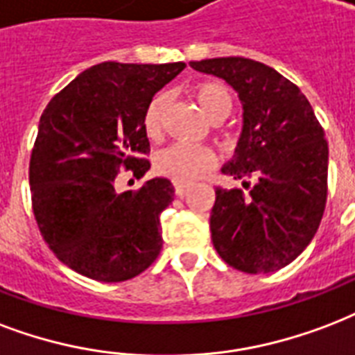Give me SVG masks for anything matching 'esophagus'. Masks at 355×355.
Returning <instances> with one entry per match:
<instances>
[{"label": "esophagus", "mask_w": 355, "mask_h": 355, "mask_svg": "<svg viewBox=\"0 0 355 355\" xmlns=\"http://www.w3.org/2000/svg\"><path fill=\"white\" fill-rule=\"evenodd\" d=\"M173 186H175V196L177 197H184L186 196V191L189 189V184L186 182H175Z\"/></svg>", "instance_id": "obj_1"}]
</instances>
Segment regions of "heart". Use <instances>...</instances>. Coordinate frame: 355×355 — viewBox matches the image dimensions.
<instances>
[{"mask_svg": "<svg viewBox=\"0 0 355 355\" xmlns=\"http://www.w3.org/2000/svg\"><path fill=\"white\" fill-rule=\"evenodd\" d=\"M191 94L201 105L202 113L212 123H220L231 115L234 98L232 91L223 81L202 80L191 87ZM167 105V94H154L143 113V130L148 139H158L164 130V112ZM214 164V153L207 147H188L171 145L156 154L154 171L162 177L171 178L173 182H189L207 173Z\"/></svg>", "mask_w": 355, "mask_h": 355, "instance_id": "obj_1", "label": "heart"}]
</instances>
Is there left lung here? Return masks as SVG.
<instances>
[{"instance_id":"obj_1","label":"left lung","mask_w":355,"mask_h":355,"mask_svg":"<svg viewBox=\"0 0 355 355\" xmlns=\"http://www.w3.org/2000/svg\"><path fill=\"white\" fill-rule=\"evenodd\" d=\"M231 85L243 105L234 158L221 171L240 188H216L212 243L245 274H270L309 245L328 199V141L309 100L285 76L245 58L191 61Z\"/></svg>"}]
</instances>
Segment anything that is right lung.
<instances>
[{"label": "right lung", "instance_id": "right-lung-1", "mask_svg": "<svg viewBox=\"0 0 355 355\" xmlns=\"http://www.w3.org/2000/svg\"><path fill=\"white\" fill-rule=\"evenodd\" d=\"M186 64H94L48 102L29 159L31 207L59 261L78 274L119 283L145 272L162 251L159 214L171 205L167 178L115 191L121 169L150 167L143 113Z\"/></svg>", "mask_w": 355, "mask_h": 355}]
</instances>
